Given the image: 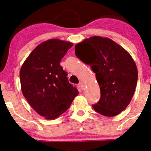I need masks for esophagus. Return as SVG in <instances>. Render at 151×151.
<instances>
[{"label":"esophagus","mask_w":151,"mask_h":151,"mask_svg":"<svg viewBox=\"0 0 151 151\" xmlns=\"http://www.w3.org/2000/svg\"><path fill=\"white\" fill-rule=\"evenodd\" d=\"M78 86H79V87H80L81 89L84 90V88H85V85H84L83 83H81V82L79 83Z\"/></svg>","instance_id":"1"}]
</instances>
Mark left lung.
I'll return each mask as SVG.
<instances>
[{
  "label": "left lung",
  "instance_id": "obj_1",
  "mask_svg": "<svg viewBox=\"0 0 151 151\" xmlns=\"http://www.w3.org/2000/svg\"><path fill=\"white\" fill-rule=\"evenodd\" d=\"M76 55L96 73L101 98L93 105L105 116L120 114L134 94L138 70L134 60L123 47L111 39L93 36L76 44Z\"/></svg>",
  "mask_w": 151,
  "mask_h": 151
}]
</instances>
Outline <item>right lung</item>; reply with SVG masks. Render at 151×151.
Wrapping results in <instances>:
<instances>
[{"label":"right lung","instance_id":"obj_1","mask_svg":"<svg viewBox=\"0 0 151 151\" xmlns=\"http://www.w3.org/2000/svg\"><path fill=\"white\" fill-rule=\"evenodd\" d=\"M72 46L70 42L50 39L39 44L21 66L23 95L34 111L45 119H55L65 112L78 95L60 65Z\"/></svg>","mask_w":151,"mask_h":151}]
</instances>
